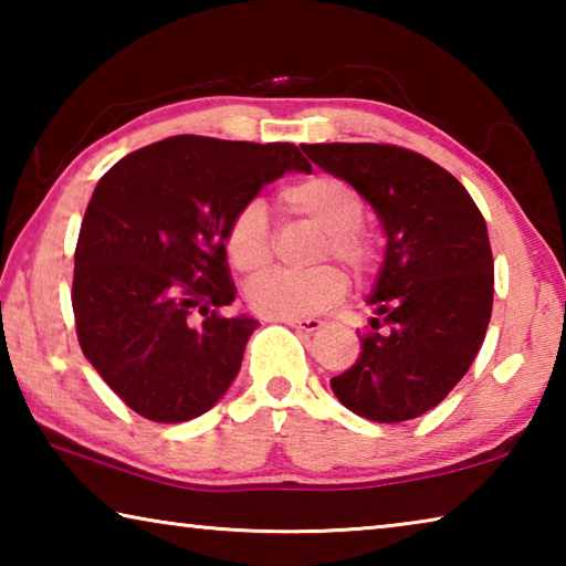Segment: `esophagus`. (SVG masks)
<instances>
[{
  "instance_id": "obj_1",
  "label": "esophagus",
  "mask_w": 566,
  "mask_h": 566,
  "mask_svg": "<svg viewBox=\"0 0 566 566\" xmlns=\"http://www.w3.org/2000/svg\"><path fill=\"white\" fill-rule=\"evenodd\" d=\"M284 324H290V327L300 329V332H317L324 322L310 317V319H284Z\"/></svg>"
}]
</instances>
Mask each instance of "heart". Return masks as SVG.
Wrapping results in <instances>:
<instances>
[{"label":"heart","mask_w":566,"mask_h":566,"mask_svg":"<svg viewBox=\"0 0 566 566\" xmlns=\"http://www.w3.org/2000/svg\"><path fill=\"white\" fill-rule=\"evenodd\" d=\"M282 205L312 219L324 229L327 242L322 256H337L352 270L364 272L375 262V247L359 232L364 199L347 181L334 175H312L282 189ZM224 249L237 272L254 274L272 260L270 217L262 202H247L229 219ZM347 292V280L332 264L314 270H272L247 284V302L266 319H304L339 302Z\"/></svg>","instance_id":"obj_1"}]
</instances>
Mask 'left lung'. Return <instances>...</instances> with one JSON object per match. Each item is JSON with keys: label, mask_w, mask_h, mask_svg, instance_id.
I'll list each match as a JSON object with an SVG mask.
<instances>
[{"label": "left lung", "mask_w": 566, "mask_h": 566, "mask_svg": "<svg viewBox=\"0 0 566 566\" xmlns=\"http://www.w3.org/2000/svg\"><path fill=\"white\" fill-rule=\"evenodd\" d=\"M304 151L359 191L387 237L367 300L377 317L332 391L364 419H415L467 375L490 327L494 260L484 217L462 181L417 151L371 142Z\"/></svg>", "instance_id": "obj_1"}]
</instances>
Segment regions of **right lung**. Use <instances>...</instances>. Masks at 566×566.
Listing matches in <instances>:
<instances>
[{"instance_id": "add662e5", "label": "right lung", "mask_w": 566, "mask_h": 566, "mask_svg": "<svg viewBox=\"0 0 566 566\" xmlns=\"http://www.w3.org/2000/svg\"><path fill=\"white\" fill-rule=\"evenodd\" d=\"M284 171H312L290 142L179 134L132 151L94 187L74 252L76 337L137 415L189 421L234 381L256 319L217 312L237 294L224 232Z\"/></svg>"}]
</instances>
